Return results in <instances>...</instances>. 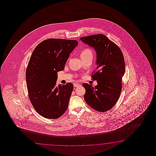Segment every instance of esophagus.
<instances>
[{"label":"esophagus","mask_w":156,"mask_h":156,"mask_svg":"<svg viewBox=\"0 0 156 156\" xmlns=\"http://www.w3.org/2000/svg\"><path fill=\"white\" fill-rule=\"evenodd\" d=\"M80 84H79V83H74V86L75 87H79V86H80Z\"/></svg>","instance_id":"obj_1"}]
</instances>
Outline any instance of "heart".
Listing matches in <instances>:
<instances>
[{
  "instance_id": "b5f03b06",
  "label": "heart",
  "mask_w": 156,
  "mask_h": 156,
  "mask_svg": "<svg viewBox=\"0 0 156 156\" xmlns=\"http://www.w3.org/2000/svg\"><path fill=\"white\" fill-rule=\"evenodd\" d=\"M89 55H92V52L91 50L89 48H85L80 53V57H87Z\"/></svg>"
}]
</instances>
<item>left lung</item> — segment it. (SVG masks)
I'll return each instance as SVG.
<instances>
[{
    "label": "left lung",
    "instance_id": "left-lung-1",
    "mask_svg": "<svg viewBox=\"0 0 156 156\" xmlns=\"http://www.w3.org/2000/svg\"><path fill=\"white\" fill-rule=\"evenodd\" d=\"M80 40L94 49L97 68L92 76L97 85L83 84L86 102L97 111L112 109L121 94L122 77L125 71L122 52L117 45L103 34L81 37Z\"/></svg>",
    "mask_w": 156,
    "mask_h": 156
}]
</instances>
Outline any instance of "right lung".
Listing matches in <instances>:
<instances>
[{
  "label": "right lung",
  "mask_w": 156,
  "mask_h": 156,
  "mask_svg": "<svg viewBox=\"0 0 156 156\" xmlns=\"http://www.w3.org/2000/svg\"><path fill=\"white\" fill-rule=\"evenodd\" d=\"M78 44L76 40L48 39L40 43L30 57L26 72L28 96L35 110L44 118H59L68 108L73 85H57L58 72L64 70Z\"/></svg>",
  "instance_id": "1"
}]
</instances>
